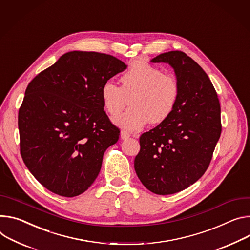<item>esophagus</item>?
Masks as SVG:
<instances>
[{"instance_id":"1","label":"esophagus","mask_w":250,"mask_h":250,"mask_svg":"<svg viewBox=\"0 0 250 250\" xmlns=\"http://www.w3.org/2000/svg\"><path fill=\"white\" fill-rule=\"evenodd\" d=\"M129 137H130V133L128 131H126V130H122L121 131V139L122 140H126Z\"/></svg>"}]
</instances>
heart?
Returning <instances> with one entry per match:
<instances>
[{
    "label": "heart",
    "mask_w": 250,
    "mask_h": 250,
    "mask_svg": "<svg viewBox=\"0 0 250 250\" xmlns=\"http://www.w3.org/2000/svg\"><path fill=\"white\" fill-rule=\"evenodd\" d=\"M121 86L111 81L101 89L104 106L110 116H117L130 98L128 107L115 122L127 130H138L151 122L166 121L174 110L180 86L174 75L145 62H132L121 77Z\"/></svg>",
    "instance_id": "obj_1"
}]
</instances>
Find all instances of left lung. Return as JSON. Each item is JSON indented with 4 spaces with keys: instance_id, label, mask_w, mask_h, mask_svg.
<instances>
[{
    "instance_id": "left-lung-1",
    "label": "left lung",
    "mask_w": 250,
    "mask_h": 250,
    "mask_svg": "<svg viewBox=\"0 0 250 250\" xmlns=\"http://www.w3.org/2000/svg\"><path fill=\"white\" fill-rule=\"evenodd\" d=\"M151 62L173 67L180 93L171 115L140 137L134 169L148 190L167 195L188 188L207 171L221 133L220 104L208 76L186 53H164Z\"/></svg>"
}]
</instances>
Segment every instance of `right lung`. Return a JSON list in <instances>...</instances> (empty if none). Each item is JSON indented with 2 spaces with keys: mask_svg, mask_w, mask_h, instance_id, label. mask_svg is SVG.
<instances>
[{
  "mask_svg": "<svg viewBox=\"0 0 250 250\" xmlns=\"http://www.w3.org/2000/svg\"><path fill=\"white\" fill-rule=\"evenodd\" d=\"M125 69L113 56L74 51L28 84L18 117L20 151L50 191L74 197L99 175L104 151L120 137L104 110L101 89Z\"/></svg>",
  "mask_w": 250,
  "mask_h": 250,
  "instance_id": "1",
  "label": "right lung"
}]
</instances>
